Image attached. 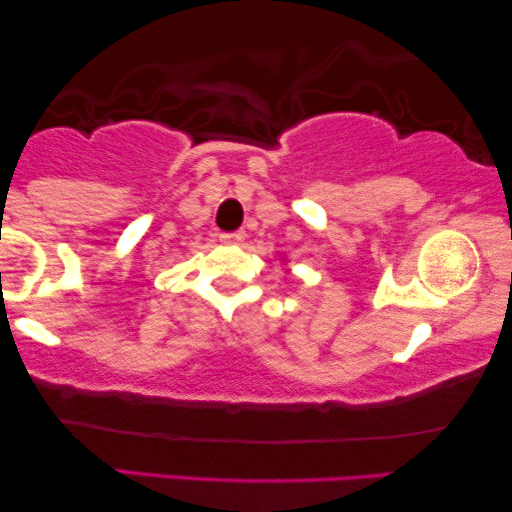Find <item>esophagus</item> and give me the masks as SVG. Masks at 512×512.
Wrapping results in <instances>:
<instances>
[{
	"instance_id": "esophagus-1",
	"label": "esophagus",
	"mask_w": 512,
	"mask_h": 512,
	"mask_svg": "<svg viewBox=\"0 0 512 512\" xmlns=\"http://www.w3.org/2000/svg\"><path fill=\"white\" fill-rule=\"evenodd\" d=\"M244 237H247V233H244V230H233V233H221L219 240L223 244H242Z\"/></svg>"
}]
</instances>
